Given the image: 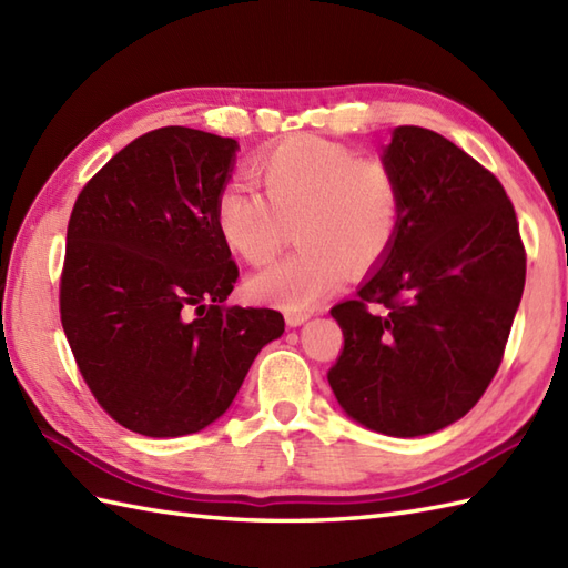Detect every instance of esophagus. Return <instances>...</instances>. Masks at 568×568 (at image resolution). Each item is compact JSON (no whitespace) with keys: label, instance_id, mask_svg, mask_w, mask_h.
<instances>
[{"label":"esophagus","instance_id":"34e87169","mask_svg":"<svg viewBox=\"0 0 568 568\" xmlns=\"http://www.w3.org/2000/svg\"><path fill=\"white\" fill-rule=\"evenodd\" d=\"M307 320H310V312H303V310L285 312V322L291 324V327H300V324H305Z\"/></svg>","mask_w":568,"mask_h":568}]
</instances>
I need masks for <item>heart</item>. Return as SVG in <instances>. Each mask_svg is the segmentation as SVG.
<instances>
[{"mask_svg": "<svg viewBox=\"0 0 568 568\" xmlns=\"http://www.w3.org/2000/svg\"><path fill=\"white\" fill-rule=\"evenodd\" d=\"M263 195L226 183L216 195V226L251 265L275 258L295 226L300 248L256 273L248 293L285 310H305L336 291L346 268L383 261L400 226L403 195L390 165L342 143L291 136L253 165Z\"/></svg>", "mask_w": 568, "mask_h": 568, "instance_id": "b5f03b06", "label": "heart"}]
</instances>
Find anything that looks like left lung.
I'll return each mask as SVG.
<instances>
[{
  "label": "left lung",
  "instance_id": "8db88e82",
  "mask_svg": "<svg viewBox=\"0 0 568 568\" xmlns=\"http://www.w3.org/2000/svg\"><path fill=\"white\" fill-rule=\"evenodd\" d=\"M383 161L400 226L356 297L332 307L344 348L327 378L364 427L422 437L462 419L496 376L527 258L500 180L456 143L397 126Z\"/></svg>",
  "mask_w": 568,
  "mask_h": 568
}]
</instances>
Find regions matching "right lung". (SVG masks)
Returning <instances> with one entry per match:
<instances>
[{
  "label": "right lung",
  "mask_w": 568,
  "mask_h": 568,
  "mask_svg": "<svg viewBox=\"0 0 568 568\" xmlns=\"http://www.w3.org/2000/svg\"><path fill=\"white\" fill-rule=\"evenodd\" d=\"M239 143L187 126L131 141L68 222L60 322L94 400L143 437L220 419L261 348L283 334L268 307H229L239 277L216 195Z\"/></svg>",
  "instance_id": "right-lung-1"
}]
</instances>
